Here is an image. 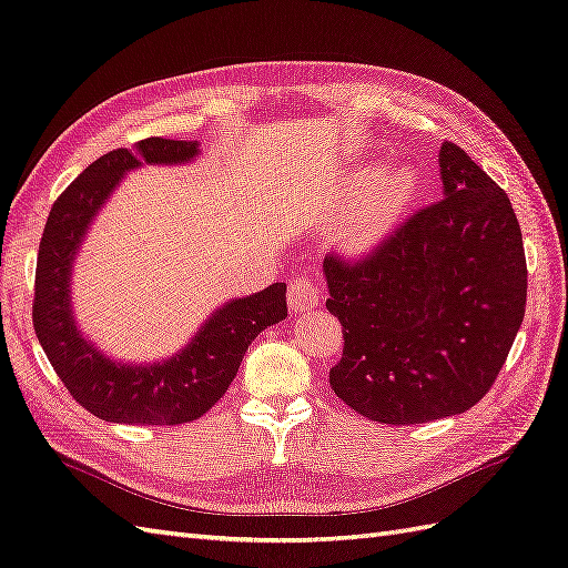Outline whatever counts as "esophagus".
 Segmentation results:
<instances>
[{"instance_id": "obj_1", "label": "esophagus", "mask_w": 568, "mask_h": 568, "mask_svg": "<svg viewBox=\"0 0 568 568\" xmlns=\"http://www.w3.org/2000/svg\"><path fill=\"white\" fill-rule=\"evenodd\" d=\"M322 296L320 284H315L308 274H298L288 282V311L291 313H305L313 311Z\"/></svg>"}]
</instances>
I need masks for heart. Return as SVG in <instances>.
<instances>
[{
    "instance_id": "obj_1",
    "label": "heart",
    "mask_w": 568,
    "mask_h": 568,
    "mask_svg": "<svg viewBox=\"0 0 568 568\" xmlns=\"http://www.w3.org/2000/svg\"><path fill=\"white\" fill-rule=\"evenodd\" d=\"M413 183H416L413 172L406 166H396L351 189L342 220L344 246L351 251L373 248L404 212Z\"/></svg>"
}]
</instances>
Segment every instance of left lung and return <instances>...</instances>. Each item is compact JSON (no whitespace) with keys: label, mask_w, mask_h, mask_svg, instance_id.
I'll use <instances>...</instances> for the list:
<instances>
[{"label":"left lung","mask_w":568,"mask_h":568,"mask_svg":"<svg viewBox=\"0 0 568 568\" xmlns=\"http://www.w3.org/2000/svg\"><path fill=\"white\" fill-rule=\"evenodd\" d=\"M444 197L358 257H325L342 358L329 385L361 416L413 425L475 406L526 315L528 267L509 195L442 143Z\"/></svg>","instance_id":"obj_1"}]
</instances>
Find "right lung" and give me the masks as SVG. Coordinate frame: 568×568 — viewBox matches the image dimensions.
<instances>
[{
    "label": "right lung",
    "instance_id": "right-lung-1",
    "mask_svg": "<svg viewBox=\"0 0 568 568\" xmlns=\"http://www.w3.org/2000/svg\"><path fill=\"white\" fill-rule=\"evenodd\" d=\"M197 155L195 141L145 138L95 160L61 193L40 239L33 327L69 394L100 420L129 425H181L197 420L232 385L251 342L286 317V284L226 303L174 358L121 365L104 358L75 329L69 305L71 263L90 220L124 172L145 164H179Z\"/></svg>",
    "mask_w": 568,
    "mask_h": 568
}]
</instances>
